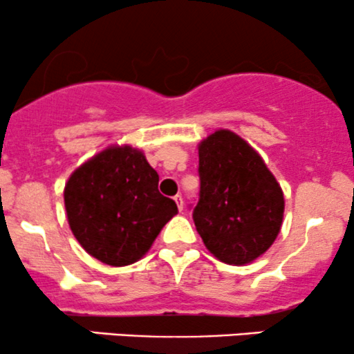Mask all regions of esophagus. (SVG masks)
<instances>
[{"label":"esophagus","mask_w":354,"mask_h":354,"mask_svg":"<svg viewBox=\"0 0 354 354\" xmlns=\"http://www.w3.org/2000/svg\"><path fill=\"white\" fill-rule=\"evenodd\" d=\"M174 201H176L178 209L183 211V208H185V201H183V196H181V194H176V196H174Z\"/></svg>","instance_id":"esophagus-1"}]
</instances>
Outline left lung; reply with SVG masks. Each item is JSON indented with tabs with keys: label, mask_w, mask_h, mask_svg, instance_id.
I'll list each match as a JSON object with an SVG mask.
<instances>
[{
	"label": "left lung",
	"mask_w": 354,
	"mask_h": 354,
	"mask_svg": "<svg viewBox=\"0 0 354 354\" xmlns=\"http://www.w3.org/2000/svg\"><path fill=\"white\" fill-rule=\"evenodd\" d=\"M198 154L196 231L219 261L248 265L265 254L281 231V186L253 146L230 129H216L201 140Z\"/></svg>",
	"instance_id": "left-lung-1"
}]
</instances>
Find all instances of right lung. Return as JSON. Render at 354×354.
<instances>
[{
  "mask_svg": "<svg viewBox=\"0 0 354 354\" xmlns=\"http://www.w3.org/2000/svg\"><path fill=\"white\" fill-rule=\"evenodd\" d=\"M158 181L145 153L129 145L108 146L80 165L63 194L68 225L83 250L116 268L143 258L178 213Z\"/></svg>",
  "mask_w": 354,
  "mask_h": 354,
  "instance_id": "1",
  "label": "right lung"
}]
</instances>
